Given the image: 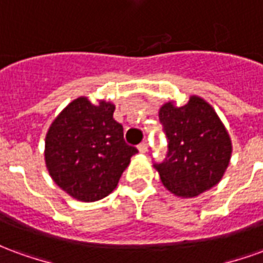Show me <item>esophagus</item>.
<instances>
[{
    "label": "esophagus",
    "mask_w": 263,
    "mask_h": 263,
    "mask_svg": "<svg viewBox=\"0 0 263 263\" xmlns=\"http://www.w3.org/2000/svg\"><path fill=\"white\" fill-rule=\"evenodd\" d=\"M138 149H139L141 154H146V152H148V142H146V141L141 142L139 143V146H138Z\"/></svg>",
    "instance_id": "obj_1"
}]
</instances>
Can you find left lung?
Masks as SVG:
<instances>
[{
    "mask_svg": "<svg viewBox=\"0 0 263 263\" xmlns=\"http://www.w3.org/2000/svg\"><path fill=\"white\" fill-rule=\"evenodd\" d=\"M159 121L167 138V155L155 167L163 186L180 197H196L220 182L232 146L213 107L192 96L183 107L162 105Z\"/></svg>",
    "mask_w": 263,
    "mask_h": 263,
    "instance_id": "obj_1",
    "label": "left lung"
}]
</instances>
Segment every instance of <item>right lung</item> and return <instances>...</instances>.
Masks as SVG:
<instances>
[{
    "label": "right lung",
    "instance_id": "obj_1",
    "mask_svg": "<svg viewBox=\"0 0 263 263\" xmlns=\"http://www.w3.org/2000/svg\"><path fill=\"white\" fill-rule=\"evenodd\" d=\"M114 104L79 97L52 122L45 141L49 175L62 190L80 201H97L118 184L138 152L124 139V128L112 118Z\"/></svg>",
    "mask_w": 263,
    "mask_h": 263
}]
</instances>
